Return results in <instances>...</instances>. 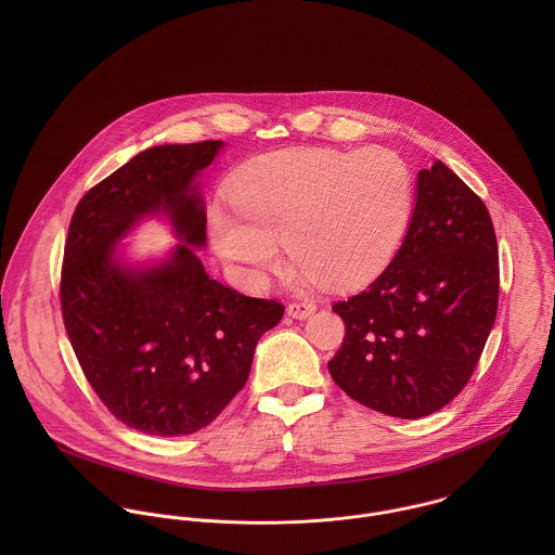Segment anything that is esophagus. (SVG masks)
<instances>
[{
  "instance_id": "1",
  "label": "esophagus",
  "mask_w": 555,
  "mask_h": 555,
  "mask_svg": "<svg viewBox=\"0 0 555 555\" xmlns=\"http://www.w3.org/2000/svg\"><path fill=\"white\" fill-rule=\"evenodd\" d=\"M314 310H317V306H314L312 301H293V304H288V308H286L288 317L297 318V320H304V318L310 317Z\"/></svg>"
}]
</instances>
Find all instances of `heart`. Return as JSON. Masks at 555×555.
<instances>
[{
  "label": "heart",
  "instance_id": "obj_1",
  "mask_svg": "<svg viewBox=\"0 0 555 555\" xmlns=\"http://www.w3.org/2000/svg\"><path fill=\"white\" fill-rule=\"evenodd\" d=\"M412 207V172L396 152L310 147L251 159L233 203L218 198L207 222L216 251L251 284L278 267L284 243L301 282L354 288L393 260Z\"/></svg>",
  "mask_w": 555,
  "mask_h": 555
}]
</instances>
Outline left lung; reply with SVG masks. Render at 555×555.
Segmentation results:
<instances>
[{
    "instance_id": "obj_1",
    "label": "left lung",
    "mask_w": 555,
    "mask_h": 555,
    "mask_svg": "<svg viewBox=\"0 0 555 555\" xmlns=\"http://www.w3.org/2000/svg\"><path fill=\"white\" fill-rule=\"evenodd\" d=\"M498 241L480 196L442 162L418 170L416 205L389 267L335 301L346 335L328 361L354 401L421 418L462 393L493 326Z\"/></svg>"
}]
</instances>
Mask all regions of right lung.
Here are the masks:
<instances>
[{
	"label": "right lung",
	"mask_w": 555,
	"mask_h": 555,
	"mask_svg": "<svg viewBox=\"0 0 555 555\" xmlns=\"http://www.w3.org/2000/svg\"><path fill=\"white\" fill-rule=\"evenodd\" d=\"M222 141L152 147L95 183L70 220L60 301L80 370L124 425L150 436L207 427L247 383L254 348L284 306L211 280L194 254L207 216L192 179ZM162 208L178 236L173 256L134 272L114 243Z\"/></svg>",
	"instance_id": "obj_1"
}]
</instances>
